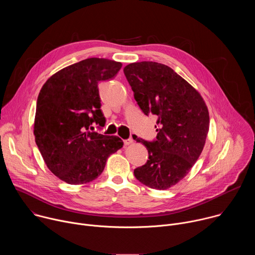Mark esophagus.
Instances as JSON below:
<instances>
[{"label":"esophagus","instance_id":"34e87169","mask_svg":"<svg viewBox=\"0 0 255 255\" xmlns=\"http://www.w3.org/2000/svg\"><path fill=\"white\" fill-rule=\"evenodd\" d=\"M123 142H124V145H129V144L133 143V139L132 138H128V139L123 140Z\"/></svg>","mask_w":255,"mask_h":255}]
</instances>
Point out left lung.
I'll return each mask as SVG.
<instances>
[{"label":"left lung","instance_id":"obj_1","mask_svg":"<svg viewBox=\"0 0 255 255\" xmlns=\"http://www.w3.org/2000/svg\"><path fill=\"white\" fill-rule=\"evenodd\" d=\"M124 74L143 114L157 117L154 140L132 135L148 150V160L134 175L151 189H169L189 173L204 148L210 123L207 106L167 65L135 62L124 67Z\"/></svg>","mask_w":255,"mask_h":255}]
</instances>
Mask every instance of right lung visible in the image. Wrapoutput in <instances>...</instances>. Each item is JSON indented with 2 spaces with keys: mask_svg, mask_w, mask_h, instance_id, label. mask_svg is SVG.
Returning a JSON list of instances; mask_svg holds the SVG:
<instances>
[{
  "mask_svg": "<svg viewBox=\"0 0 255 255\" xmlns=\"http://www.w3.org/2000/svg\"><path fill=\"white\" fill-rule=\"evenodd\" d=\"M121 66L110 59L88 58L56 72L39 93L35 142L50 171L69 185L96 179L108 157L123 146L121 138L94 131L106 123L98 85L112 80Z\"/></svg>",
  "mask_w": 255,
  "mask_h": 255,
  "instance_id": "1",
  "label": "right lung"
}]
</instances>
